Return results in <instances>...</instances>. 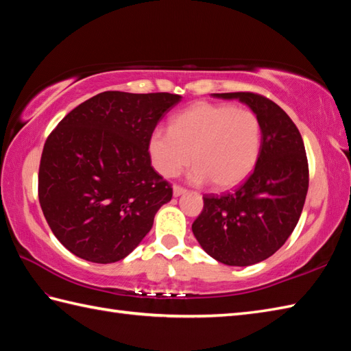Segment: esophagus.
Wrapping results in <instances>:
<instances>
[{"label": "esophagus", "mask_w": 351, "mask_h": 351, "mask_svg": "<svg viewBox=\"0 0 351 351\" xmlns=\"http://www.w3.org/2000/svg\"><path fill=\"white\" fill-rule=\"evenodd\" d=\"M184 193H187V190H185L184 187H181V185H175V187H173V196L175 197L184 195Z\"/></svg>", "instance_id": "34e87169"}]
</instances>
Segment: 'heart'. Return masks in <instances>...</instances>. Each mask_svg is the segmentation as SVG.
Returning <instances> with one entry per match:
<instances>
[{
    "instance_id": "1",
    "label": "heart",
    "mask_w": 351,
    "mask_h": 351,
    "mask_svg": "<svg viewBox=\"0 0 351 351\" xmlns=\"http://www.w3.org/2000/svg\"><path fill=\"white\" fill-rule=\"evenodd\" d=\"M169 130H156L149 138L152 164L162 176H178L193 158L191 181L230 189L250 175L259 158L263 126L250 110L199 102L171 119Z\"/></svg>"
}]
</instances>
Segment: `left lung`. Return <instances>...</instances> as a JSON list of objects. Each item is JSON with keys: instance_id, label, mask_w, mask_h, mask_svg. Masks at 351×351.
<instances>
[{"instance_id": "obj_1", "label": "left lung", "mask_w": 351, "mask_h": 351, "mask_svg": "<svg viewBox=\"0 0 351 351\" xmlns=\"http://www.w3.org/2000/svg\"><path fill=\"white\" fill-rule=\"evenodd\" d=\"M240 99L263 126L261 152L250 176L232 191L205 195L193 234L208 255L245 267L278 252L300 219L309 187L306 151L299 130L278 104L252 92L214 93Z\"/></svg>"}]
</instances>
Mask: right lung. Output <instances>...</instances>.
<instances>
[{"label":"right lung","instance_id":"add662e5","mask_svg":"<svg viewBox=\"0 0 351 351\" xmlns=\"http://www.w3.org/2000/svg\"><path fill=\"white\" fill-rule=\"evenodd\" d=\"M180 101L171 93L104 92L49 134L39 202L52 234L73 255L116 263L151 230L173 191L151 166L149 138Z\"/></svg>","mask_w":351,"mask_h":351}]
</instances>
